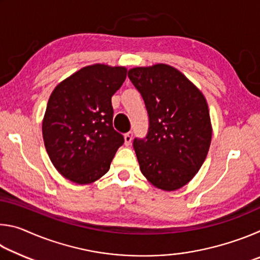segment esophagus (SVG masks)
<instances>
[{"label":"esophagus","instance_id":"esophagus-1","mask_svg":"<svg viewBox=\"0 0 260 260\" xmlns=\"http://www.w3.org/2000/svg\"><path fill=\"white\" fill-rule=\"evenodd\" d=\"M132 140H133V132H128V133L125 134V144L126 146H129L132 143Z\"/></svg>","mask_w":260,"mask_h":260}]
</instances>
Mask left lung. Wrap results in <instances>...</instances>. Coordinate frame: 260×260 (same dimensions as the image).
<instances>
[{"label": "left lung", "mask_w": 260, "mask_h": 260, "mask_svg": "<svg viewBox=\"0 0 260 260\" xmlns=\"http://www.w3.org/2000/svg\"><path fill=\"white\" fill-rule=\"evenodd\" d=\"M129 80L142 95L149 116L144 139H134L140 170L156 188L173 191L199 172L212 138L202 91L173 67L134 68Z\"/></svg>", "instance_id": "obj_1"}]
</instances>
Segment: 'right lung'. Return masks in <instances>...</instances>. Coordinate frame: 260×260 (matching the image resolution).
I'll list each match as a JSON object with an SVG mask.
<instances>
[{"label":"right lung","instance_id":"1","mask_svg":"<svg viewBox=\"0 0 260 260\" xmlns=\"http://www.w3.org/2000/svg\"><path fill=\"white\" fill-rule=\"evenodd\" d=\"M127 69L94 64L55 87L42 121L45 147L56 170L78 184L91 183L110 169L124 136L112 126L111 98Z\"/></svg>","mask_w":260,"mask_h":260}]
</instances>
